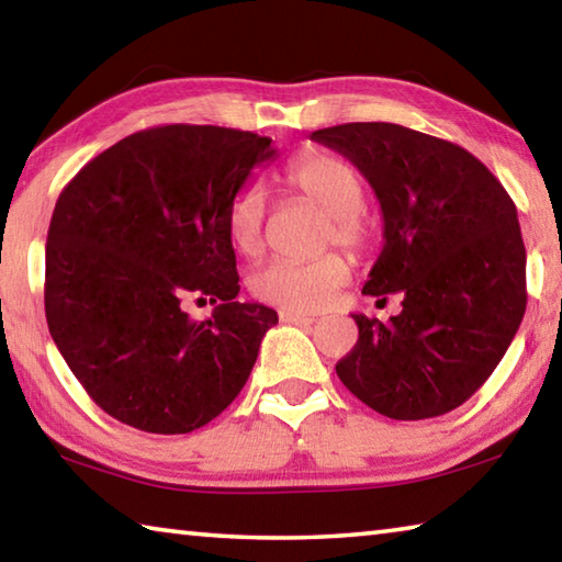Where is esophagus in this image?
I'll return each instance as SVG.
<instances>
[{
	"label": "esophagus",
	"mask_w": 562,
	"mask_h": 562,
	"mask_svg": "<svg viewBox=\"0 0 562 562\" xmlns=\"http://www.w3.org/2000/svg\"><path fill=\"white\" fill-rule=\"evenodd\" d=\"M280 319L284 322V325H300V327L315 325V317L297 315V312H290V310H282V312H280Z\"/></svg>",
	"instance_id": "34e87169"
}]
</instances>
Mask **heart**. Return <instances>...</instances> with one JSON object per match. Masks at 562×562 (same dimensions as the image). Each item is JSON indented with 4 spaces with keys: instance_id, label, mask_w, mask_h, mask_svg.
<instances>
[{
    "instance_id": "obj_1",
    "label": "heart",
    "mask_w": 562,
    "mask_h": 562,
    "mask_svg": "<svg viewBox=\"0 0 562 562\" xmlns=\"http://www.w3.org/2000/svg\"><path fill=\"white\" fill-rule=\"evenodd\" d=\"M282 180L292 193L327 213L325 245H341L347 250H364L372 240V227L361 215L367 188L359 170L329 150H302L282 170ZM268 198L258 183H247L227 205L225 227L237 252L258 255L262 250ZM351 265L339 252H327L317 260H270L250 274L255 297L294 312L325 310L339 288L349 282Z\"/></svg>"
}]
</instances>
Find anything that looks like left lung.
<instances>
[{"label":"left lung","instance_id":"obj_1","mask_svg":"<svg viewBox=\"0 0 562 562\" xmlns=\"http://www.w3.org/2000/svg\"><path fill=\"white\" fill-rule=\"evenodd\" d=\"M312 140L349 158L382 205L384 250L361 292L404 294L389 325L355 315L359 339L337 376L389 418L449 414L493 374L526 315L516 203L479 158L429 133L372 121Z\"/></svg>","mask_w":562,"mask_h":562}]
</instances>
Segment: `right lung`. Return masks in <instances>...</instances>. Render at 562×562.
<instances>
[{"mask_svg": "<svg viewBox=\"0 0 562 562\" xmlns=\"http://www.w3.org/2000/svg\"><path fill=\"white\" fill-rule=\"evenodd\" d=\"M250 131L170 123L89 160L56 201L44 310L54 345L109 416L188 434L225 412L278 312L237 302L225 215L274 156ZM188 299L216 304L190 321Z\"/></svg>", "mask_w": 562, "mask_h": 562, "instance_id": "obj_1", "label": "right lung"}]
</instances>
